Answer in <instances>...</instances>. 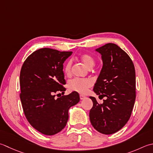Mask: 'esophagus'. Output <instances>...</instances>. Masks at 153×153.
I'll list each match as a JSON object with an SVG mask.
<instances>
[{
  "instance_id": "34e87169",
  "label": "esophagus",
  "mask_w": 153,
  "mask_h": 153,
  "mask_svg": "<svg viewBox=\"0 0 153 153\" xmlns=\"http://www.w3.org/2000/svg\"><path fill=\"white\" fill-rule=\"evenodd\" d=\"M79 97H80V100H83V99H85V95H82V94H80L79 95Z\"/></svg>"
}]
</instances>
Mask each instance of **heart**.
<instances>
[{"instance_id": "b5f03b06", "label": "heart", "mask_w": 153, "mask_h": 153, "mask_svg": "<svg viewBox=\"0 0 153 153\" xmlns=\"http://www.w3.org/2000/svg\"><path fill=\"white\" fill-rule=\"evenodd\" d=\"M81 60L83 62L88 68H91L95 64V60L93 57L89 54H83L80 56ZM71 62L70 60L65 64L64 66V72L66 75H70L71 74ZM93 82L89 79H81V78H74L69 81L68 88L71 91H77L83 94L87 89L92 85Z\"/></svg>"}]
</instances>
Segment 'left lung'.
I'll return each mask as SVG.
<instances>
[{
  "mask_svg": "<svg viewBox=\"0 0 153 153\" xmlns=\"http://www.w3.org/2000/svg\"><path fill=\"white\" fill-rule=\"evenodd\" d=\"M95 51L101 55L103 67L94 91L106 100L99 104L89 97L93 101L89 119L98 132L111 134L123 127L131 117L136 97L135 70L130 57L117 45L108 43Z\"/></svg>",
  "mask_w": 153,
  "mask_h": 153,
  "instance_id": "left-lung-1",
  "label": "left lung"
}]
</instances>
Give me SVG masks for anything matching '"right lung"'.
I'll list each match as a JSON object with an SVG mask.
<instances>
[{
  "mask_svg": "<svg viewBox=\"0 0 153 153\" xmlns=\"http://www.w3.org/2000/svg\"><path fill=\"white\" fill-rule=\"evenodd\" d=\"M71 54L44 48L30 55L21 68L20 97L24 113L30 124L46 135L60 132L66 125L69 109L79 101L76 91L57 99L54 95L65 91L63 68Z\"/></svg>",
  "mask_w": 153,
  "mask_h": 153,
  "instance_id": "1",
  "label": "right lung"
}]
</instances>
